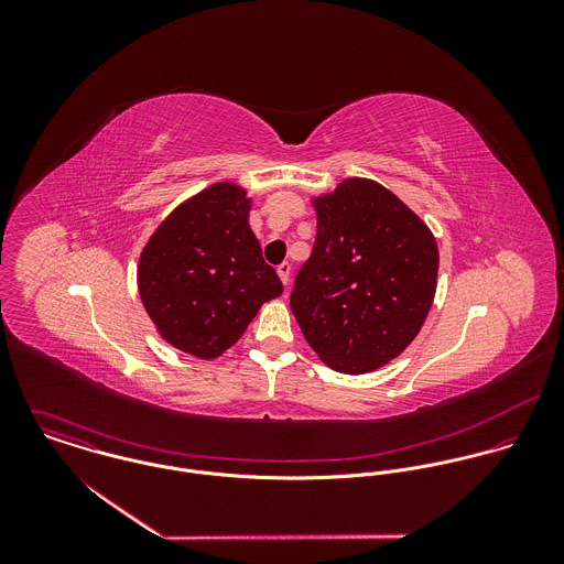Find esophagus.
Segmentation results:
<instances>
[{
  "mask_svg": "<svg viewBox=\"0 0 564 564\" xmlns=\"http://www.w3.org/2000/svg\"><path fill=\"white\" fill-rule=\"evenodd\" d=\"M278 275H280L282 284L289 286V282H291V264H289V262H282V264L278 267Z\"/></svg>",
  "mask_w": 564,
  "mask_h": 564,
  "instance_id": "esophagus-1",
  "label": "esophagus"
}]
</instances>
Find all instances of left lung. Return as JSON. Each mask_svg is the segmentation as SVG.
Here are the masks:
<instances>
[{
	"label": "left lung",
	"mask_w": 564,
	"mask_h": 564,
	"mask_svg": "<svg viewBox=\"0 0 564 564\" xmlns=\"http://www.w3.org/2000/svg\"><path fill=\"white\" fill-rule=\"evenodd\" d=\"M311 204L317 239L295 278L291 311L327 367L349 376L376 371L425 323L438 245L416 213L369 177H345Z\"/></svg>",
	"instance_id": "1"
}]
</instances>
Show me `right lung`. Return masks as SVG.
<instances>
[{"instance_id":"obj_1","label":"right lung","mask_w":564,"mask_h":564,"mask_svg":"<svg viewBox=\"0 0 564 564\" xmlns=\"http://www.w3.org/2000/svg\"><path fill=\"white\" fill-rule=\"evenodd\" d=\"M253 199L215 182L177 204L145 242L137 284L162 340L199 360L230 349L282 282L249 228Z\"/></svg>"}]
</instances>
